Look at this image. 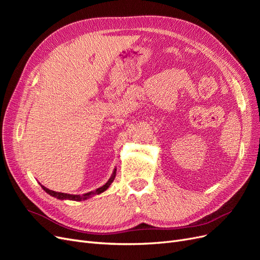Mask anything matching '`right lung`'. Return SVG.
Instances as JSON below:
<instances>
[{
    "mask_svg": "<svg viewBox=\"0 0 260 260\" xmlns=\"http://www.w3.org/2000/svg\"><path fill=\"white\" fill-rule=\"evenodd\" d=\"M115 176H116V171H114V174H113V176L111 177V179H109L108 181H107V183L106 184H104L103 186H101V187H99L96 191H94V192H89V193H85V194H83V195H72V194H67V193H60V192H55V191H52V190H49V188H46L45 186H43V185H41L42 186V188L43 190L48 193V194H50V195H52V196H54V198H57L58 200H72V201H82V200H86V199H89V198H91L92 195H95V194H100V193H102V192H104V191H106L107 188H108V186L112 184V182L114 181V179H115Z\"/></svg>",
    "mask_w": 260,
    "mask_h": 260,
    "instance_id": "1",
    "label": "right lung"
}]
</instances>
